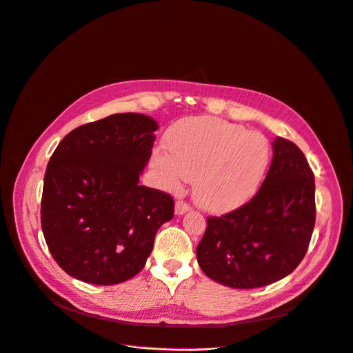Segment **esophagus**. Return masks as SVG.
I'll use <instances>...</instances> for the list:
<instances>
[{
    "mask_svg": "<svg viewBox=\"0 0 353 353\" xmlns=\"http://www.w3.org/2000/svg\"><path fill=\"white\" fill-rule=\"evenodd\" d=\"M190 210H191V206L186 203V202H183V201H178L175 203V214L176 215H183L185 212H188Z\"/></svg>",
    "mask_w": 353,
    "mask_h": 353,
    "instance_id": "34e87169",
    "label": "esophagus"
}]
</instances>
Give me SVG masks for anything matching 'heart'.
Here are the masks:
<instances>
[{"label": "heart", "mask_w": 353, "mask_h": 353, "mask_svg": "<svg viewBox=\"0 0 353 353\" xmlns=\"http://www.w3.org/2000/svg\"><path fill=\"white\" fill-rule=\"evenodd\" d=\"M172 154L155 151L152 161L163 185L176 191L194 181V198L211 212L239 208L259 190L271 147L268 139L216 118L182 119L165 138Z\"/></svg>", "instance_id": "1"}]
</instances>
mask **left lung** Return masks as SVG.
<instances>
[{"label":"left lung","mask_w":353,"mask_h":353,"mask_svg":"<svg viewBox=\"0 0 353 353\" xmlns=\"http://www.w3.org/2000/svg\"><path fill=\"white\" fill-rule=\"evenodd\" d=\"M271 167L241 208L206 219L196 246L203 274L230 288L274 283L303 259L315 226V178L296 145L276 137Z\"/></svg>","instance_id":"1"}]
</instances>
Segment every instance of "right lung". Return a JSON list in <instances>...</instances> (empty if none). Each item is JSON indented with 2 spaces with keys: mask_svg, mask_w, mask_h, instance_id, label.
<instances>
[{
  "mask_svg": "<svg viewBox=\"0 0 353 353\" xmlns=\"http://www.w3.org/2000/svg\"><path fill=\"white\" fill-rule=\"evenodd\" d=\"M157 130L151 117L114 114L58 143L44 176L41 226L68 275L117 285L145 266L157 231L174 218L170 194L139 185Z\"/></svg>",
  "mask_w": 353,
  "mask_h": 353,
  "instance_id": "1",
  "label": "right lung"
}]
</instances>
